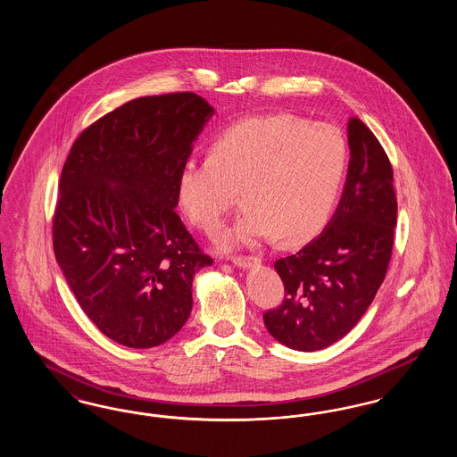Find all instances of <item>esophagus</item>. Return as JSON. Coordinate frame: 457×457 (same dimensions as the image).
<instances>
[{
    "label": "esophagus",
    "instance_id": "obj_1",
    "mask_svg": "<svg viewBox=\"0 0 457 457\" xmlns=\"http://www.w3.org/2000/svg\"><path fill=\"white\" fill-rule=\"evenodd\" d=\"M233 263L238 265V267H250V265H255V263H261L259 257H252V255H235Z\"/></svg>",
    "mask_w": 457,
    "mask_h": 457
}]
</instances>
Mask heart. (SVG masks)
<instances>
[{
    "mask_svg": "<svg viewBox=\"0 0 457 457\" xmlns=\"http://www.w3.org/2000/svg\"><path fill=\"white\" fill-rule=\"evenodd\" d=\"M348 142L328 123L274 114L235 123L214 138L207 157L181 164V211L212 235L245 195V214L222 237L224 248L284 237L303 245L324 231L348 171Z\"/></svg>",
    "mask_w": 457,
    "mask_h": 457,
    "instance_id": "b5f03b06",
    "label": "heart"
}]
</instances>
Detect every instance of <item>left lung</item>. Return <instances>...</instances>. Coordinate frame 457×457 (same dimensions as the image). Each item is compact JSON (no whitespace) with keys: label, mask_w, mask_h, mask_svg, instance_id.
Listing matches in <instances>:
<instances>
[{"label":"left lung","mask_w":457,"mask_h":457,"mask_svg":"<svg viewBox=\"0 0 457 457\" xmlns=\"http://www.w3.org/2000/svg\"><path fill=\"white\" fill-rule=\"evenodd\" d=\"M348 142V178L330 222L298 253L274 262L284 300L263 324L287 348L317 351L345 337L387 274L397 220L391 161L356 116Z\"/></svg>","instance_id":"obj_1"}]
</instances>
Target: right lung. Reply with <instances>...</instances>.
I'll list each match as a JSON object with an SVG mask.
<instances>
[{
  "label": "right lung",
  "instance_id": "obj_1",
  "mask_svg": "<svg viewBox=\"0 0 457 457\" xmlns=\"http://www.w3.org/2000/svg\"><path fill=\"white\" fill-rule=\"evenodd\" d=\"M214 114L194 92L138 97L73 142L60 178L53 248L88 319L127 348L185 326L196 270L212 263L176 214V183Z\"/></svg>",
  "mask_w": 457,
  "mask_h": 457
}]
</instances>
